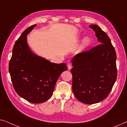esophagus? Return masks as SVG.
Here are the masks:
<instances>
[{"instance_id": "1", "label": "esophagus", "mask_w": 127, "mask_h": 127, "mask_svg": "<svg viewBox=\"0 0 127 127\" xmlns=\"http://www.w3.org/2000/svg\"><path fill=\"white\" fill-rule=\"evenodd\" d=\"M72 65H71V64H69L68 65H67V68H68L69 70H70V69H72Z\"/></svg>"}]
</instances>
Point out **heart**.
<instances>
[{
	"label": "heart",
	"instance_id": "1",
	"mask_svg": "<svg viewBox=\"0 0 127 127\" xmlns=\"http://www.w3.org/2000/svg\"><path fill=\"white\" fill-rule=\"evenodd\" d=\"M80 37H77L76 38L75 40H74V43H77L78 41H80ZM91 39L90 38L89 36H85V37L83 38L82 43H81V47L83 48H86L87 47L91 44Z\"/></svg>",
	"mask_w": 127,
	"mask_h": 127
}]
</instances>
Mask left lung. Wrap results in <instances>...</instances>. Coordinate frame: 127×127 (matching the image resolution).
<instances>
[{"label":"left lung","instance_id":"left-lung-1","mask_svg":"<svg viewBox=\"0 0 127 127\" xmlns=\"http://www.w3.org/2000/svg\"><path fill=\"white\" fill-rule=\"evenodd\" d=\"M100 44L72 58V90L86 104L102 101L108 96L117 79L116 53L110 38L97 25L89 26Z\"/></svg>","mask_w":127,"mask_h":127}]
</instances>
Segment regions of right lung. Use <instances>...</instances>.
I'll return each instance as SVG.
<instances>
[{"mask_svg": "<svg viewBox=\"0 0 127 127\" xmlns=\"http://www.w3.org/2000/svg\"><path fill=\"white\" fill-rule=\"evenodd\" d=\"M36 26L28 28L16 41L8 68L18 95L28 102L40 103L51 98L59 76L67 67L64 63L51 62L31 49L27 36Z\"/></svg>", "mask_w": 127, "mask_h": 127, "instance_id": "add662e5", "label": "right lung"}]
</instances>
